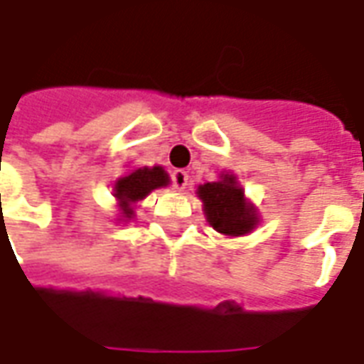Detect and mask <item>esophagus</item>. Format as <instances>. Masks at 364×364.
<instances>
[{"label":"esophagus","mask_w":364,"mask_h":364,"mask_svg":"<svg viewBox=\"0 0 364 364\" xmlns=\"http://www.w3.org/2000/svg\"><path fill=\"white\" fill-rule=\"evenodd\" d=\"M172 184L176 190H184L188 184V174L184 170H174L172 172Z\"/></svg>","instance_id":"34e87169"}]
</instances>
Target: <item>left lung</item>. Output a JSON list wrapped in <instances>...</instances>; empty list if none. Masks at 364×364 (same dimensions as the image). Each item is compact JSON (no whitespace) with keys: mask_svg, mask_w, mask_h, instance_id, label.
I'll return each instance as SVG.
<instances>
[{"mask_svg":"<svg viewBox=\"0 0 364 364\" xmlns=\"http://www.w3.org/2000/svg\"><path fill=\"white\" fill-rule=\"evenodd\" d=\"M204 204V215L213 229L229 237H239L257 225L255 210L245 203L243 188L237 186L232 176H225L220 182H208L198 188Z\"/></svg>","mask_w":364,"mask_h":364,"instance_id":"obj_1","label":"left lung"}]
</instances>
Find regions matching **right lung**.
I'll return each mask as SVG.
<instances>
[{
	"label": "right lung",
	"mask_w": 364,
	"mask_h": 364,
	"mask_svg": "<svg viewBox=\"0 0 364 364\" xmlns=\"http://www.w3.org/2000/svg\"><path fill=\"white\" fill-rule=\"evenodd\" d=\"M166 184H168V174L161 170L160 166L139 168V170H133L129 176L117 180V184H115V196L119 198L123 217L132 218V203H137V200L146 198L151 190L166 186Z\"/></svg>",
	"instance_id": "right-lung-1"
}]
</instances>
